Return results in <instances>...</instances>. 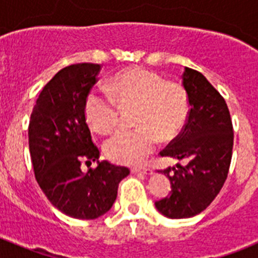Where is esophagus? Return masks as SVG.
<instances>
[{"label": "esophagus", "instance_id": "1", "mask_svg": "<svg viewBox=\"0 0 258 258\" xmlns=\"http://www.w3.org/2000/svg\"><path fill=\"white\" fill-rule=\"evenodd\" d=\"M133 173H143V174H152V169L150 166H146V168H133L132 169Z\"/></svg>", "mask_w": 258, "mask_h": 258}]
</instances>
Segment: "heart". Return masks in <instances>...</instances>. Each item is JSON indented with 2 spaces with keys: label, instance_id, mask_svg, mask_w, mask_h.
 <instances>
[{
  "label": "heart",
  "instance_id": "1",
  "mask_svg": "<svg viewBox=\"0 0 258 258\" xmlns=\"http://www.w3.org/2000/svg\"><path fill=\"white\" fill-rule=\"evenodd\" d=\"M109 93L93 90L85 101V117L93 131L108 134L118 126L120 108L133 107L137 126L116 133L104 150L112 161L138 165L154 151L159 138L172 141L187 121L190 102L183 85L166 81L160 74L143 67H132L115 75Z\"/></svg>",
  "mask_w": 258,
  "mask_h": 258
}]
</instances>
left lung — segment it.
I'll list each match as a JSON object with an SVG mask.
<instances>
[{
    "label": "left lung",
    "mask_w": 258,
    "mask_h": 258,
    "mask_svg": "<svg viewBox=\"0 0 258 258\" xmlns=\"http://www.w3.org/2000/svg\"><path fill=\"white\" fill-rule=\"evenodd\" d=\"M182 84L190 102L187 121L160 156L183 161L161 170L169 177L172 191L155 202L169 218L194 217L217 197L229 174L234 132L222 95L200 72L184 68Z\"/></svg>",
    "instance_id": "obj_1"
}]
</instances>
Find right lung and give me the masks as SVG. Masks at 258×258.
Here are the masks:
<instances>
[{"label":"right lung","mask_w":258,"mask_h":258,"mask_svg":"<svg viewBox=\"0 0 258 258\" xmlns=\"http://www.w3.org/2000/svg\"><path fill=\"white\" fill-rule=\"evenodd\" d=\"M101 64L77 63L44 86L31 113L29 152L36 181L49 202L74 218L94 220L108 212L118 183L131 170L108 161L86 173L81 165L99 159L85 117V101Z\"/></svg>","instance_id":"obj_1"}]
</instances>
